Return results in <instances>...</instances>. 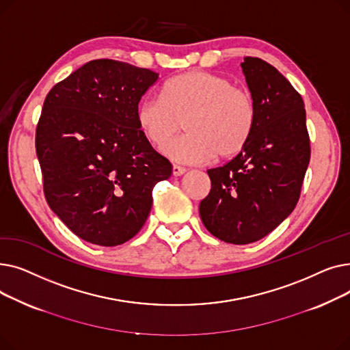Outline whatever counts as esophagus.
<instances>
[{
  "mask_svg": "<svg viewBox=\"0 0 350 350\" xmlns=\"http://www.w3.org/2000/svg\"><path fill=\"white\" fill-rule=\"evenodd\" d=\"M185 173H186L185 167H181V165H178V164H173V174L174 176H181Z\"/></svg>",
  "mask_w": 350,
  "mask_h": 350,
  "instance_id": "esophagus-1",
  "label": "esophagus"
}]
</instances>
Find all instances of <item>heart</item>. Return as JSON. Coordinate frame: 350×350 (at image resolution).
<instances>
[{
    "instance_id": "1",
    "label": "heart",
    "mask_w": 350,
    "mask_h": 350,
    "mask_svg": "<svg viewBox=\"0 0 350 350\" xmlns=\"http://www.w3.org/2000/svg\"><path fill=\"white\" fill-rule=\"evenodd\" d=\"M136 119L156 149H164L185 126L187 133L165 149L176 161L203 163L214 156L226 160L241 153L250 142L256 102L248 89L235 86L227 77L189 70L165 82L161 96L144 98Z\"/></svg>"
}]
</instances>
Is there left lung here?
<instances>
[{
	"label": "left lung",
	"mask_w": 350,
	"mask_h": 350,
	"mask_svg": "<svg viewBox=\"0 0 350 350\" xmlns=\"http://www.w3.org/2000/svg\"><path fill=\"white\" fill-rule=\"evenodd\" d=\"M241 66L256 102V124L241 153L207 170L211 190L200 203L206 228L235 245L261 240L292 213L310 159L297 89L260 58L245 57Z\"/></svg>",
	"instance_id": "8db88e82"
}]
</instances>
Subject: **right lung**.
<instances>
[{"instance_id": "obj_1", "label": "right lung", "mask_w": 350, "mask_h": 350, "mask_svg": "<svg viewBox=\"0 0 350 350\" xmlns=\"http://www.w3.org/2000/svg\"><path fill=\"white\" fill-rule=\"evenodd\" d=\"M159 73L113 59L85 64L55 85L36 124L46 203L82 240L120 245L144 226L153 187L172 163L142 133L136 110Z\"/></svg>"}]
</instances>
